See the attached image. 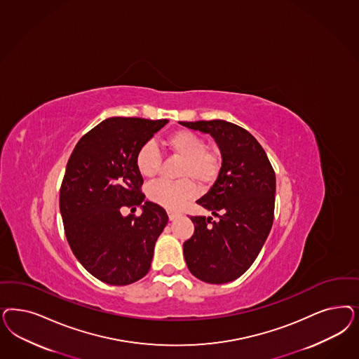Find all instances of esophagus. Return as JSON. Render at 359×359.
I'll return each mask as SVG.
<instances>
[{
	"label": "esophagus",
	"mask_w": 359,
	"mask_h": 359,
	"mask_svg": "<svg viewBox=\"0 0 359 359\" xmlns=\"http://www.w3.org/2000/svg\"><path fill=\"white\" fill-rule=\"evenodd\" d=\"M168 215H169V219L170 220L177 219V218L180 217V214H177V212H173V211H168Z\"/></svg>",
	"instance_id": "34e87169"
}]
</instances>
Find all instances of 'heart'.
Masks as SVG:
<instances>
[{
	"mask_svg": "<svg viewBox=\"0 0 359 359\" xmlns=\"http://www.w3.org/2000/svg\"><path fill=\"white\" fill-rule=\"evenodd\" d=\"M165 147L182 158L178 172L181 181L153 182L147 187V197L158 206L177 210L197 196L196 182L198 185L206 187L217 180L220 162L217 153L206 148V141L189 129L174 130L165 140ZM135 162L144 178H153L160 170L161 156L154 144L145 142L136 153Z\"/></svg>",
	"mask_w": 359,
	"mask_h": 359,
	"instance_id": "b5f03b06",
	"label": "heart"
}]
</instances>
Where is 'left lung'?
I'll return each mask as SVG.
<instances>
[{
	"instance_id": "8db88e82",
	"label": "left lung",
	"mask_w": 359,
	"mask_h": 359,
	"mask_svg": "<svg viewBox=\"0 0 359 359\" xmlns=\"http://www.w3.org/2000/svg\"><path fill=\"white\" fill-rule=\"evenodd\" d=\"M211 135L222 154L214 185L198 199L211 217H191L194 235L184 243L189 271L210 284L242 276L260 252L273 223L276 177L266 151L244 128L224 120L180 121Z\"/></svg>"
}]
</instances>
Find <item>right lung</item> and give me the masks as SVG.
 I'll list each match as a JSON object with an SVG mask.
<instances>
[{
  "label": "right lung",
  "instance_id": "obj_1",
  "mask_svg": "<svg viewBox=\"0 0 359 359\" xmlns=\"http://www.w3.org/2000/svg\"><path fill=\"white\" fill-rule=\"evenodd\" d=\"M169 120L109 117L86 133L69 156L59 208L75 257L105 284L128 285L151 268L154 244L168 223L166 211L144 202L136 153ZM140 205V217L123 207Z\"/></svg>",
  "mask_w": 359,
  "mask_h": 359
}]
</instances>
